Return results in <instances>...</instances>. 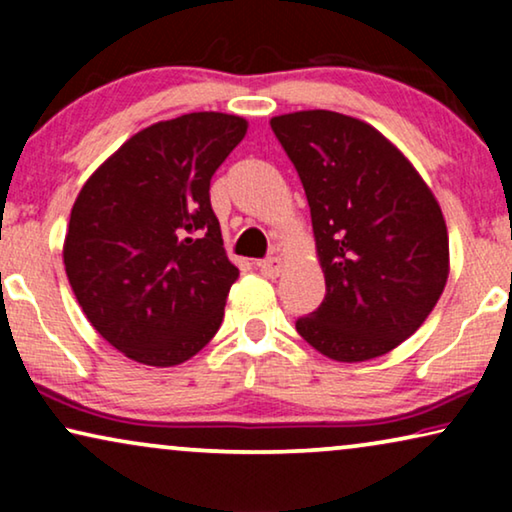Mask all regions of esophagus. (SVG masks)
Segmentation results:
<instances>
[{"mask_svg":"<svg viewBox=\"0 0 512 512\" xmlns=\"http://www.w3.org/2000/svg\"><path fill=\"white\" fill-rule=\"evenodd\" d=\"M258 270H261L263 277L275 279V277H279V272H282V261H279L277 256H270V258H265V261L258 263Z\"/></svg>","mask_w":512,"mask_h":512,"instance_id":"1","label":"esophagus"}]
</instances>
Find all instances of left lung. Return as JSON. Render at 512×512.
<instances>
[{
  "instance_id": "obj_1",
  "label": "left lung",
  "mask_w": 512,
  "mask_h": 512,
  "mask_svg": "<svg viewBox=\"0 0 512 512\" xmlns=\"http://www.w3.org/2000/svg\"><path fill=\"white\" fill-rule=\"evenodd\" d=\"M270 128L303 181L326 296L296 321L335 361H368L424 324L450 275L436 198L373 125L326 109L275 116Z\"/></svg>"
}]
</instances>
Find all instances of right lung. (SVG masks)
Segmentation results:
<instances>
[{
	"label": "right lung",
	"mask_w": 512,
	"mask_h": 512,
	"mask_svg": "<svg viewBox=\"0 0 512 512\" xmlns=\"http://www.w3.org/2000/svg\"><path fill=\"white\" fill-rule=\"evenodd\" d=\"M247 121L198 111L130 137L97 167L69 216L65 270L83 314L144 366H177L223 321L228 261L209 181Z\"/></svg>",
	"instance_id": "right-lung-1"
}]
</instances>
